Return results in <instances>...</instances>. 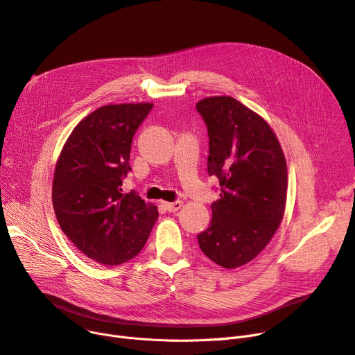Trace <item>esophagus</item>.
<instances>
[{
	"mask_svg": "<svg viewBox=\"0 0 355 355\" xmlns=\"http://www.w3.org/2000/svg\"><path fill=\"white\" fill-rule=\"evenodd\" d=\"M182 207V201H174V202H165V209L171 213L178 211Z\"/></svg>",
	"mask_w": 355,
	"mask_h": 355,
	"instance_id": "esophagus-1",
	"label": "esophagus"
}]
</instances>
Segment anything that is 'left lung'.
Wrapping results in <instances>:
<instances>
[{"mask_svg":"<svg viewBox=\"0 0 355 355\" xmlns=\"http://www.w3.org/2000/svg\"><path fill=\"white\" fill-rule=\"evenodd\" d=\"M196 107L209 129L207 171L221 187L198 245L218 266L236 269L252 262L281 226L286 159L269 123L234 98H204Z\"/></svg>","mask_w":355,"mask_h":355,"instance_id":"left-lung-1","label":"left lung"}]
</instances>
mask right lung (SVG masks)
<instances>
[{"instance_id":"add662e5","label":"right lung","mask_w":355,"mask_h":355,"mask_svg":"<svg viewBox=\"0 0 355 355\" xmlns=\"http://www.w3.org/2000/svg\"><path fill=\"white\" fill-rule=\"evenodd\" d=\"M154 103H115L93 110L69 135L55 162L51 200L60 229L85 256L105 266L134 259L158 209L122 193L135 130Z\"/></svg>"}]
</instances>
